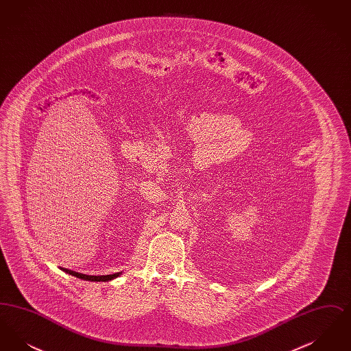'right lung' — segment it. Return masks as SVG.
Instances as JSON below:
<instances>
[{"mask_svg":"<svg viewBox=\"0 0 351 351\" xmlns=\"http://www.w3.org/2000/svg\"><path fill=\"white\" fill-rule=\"evenodd\" d=\"M63 271L67 272L69 275H72V276H76V278L83 279V280H89V282H108V280H112V279L117 278L118 275H119V274H113V275L92 276V275H84V274H80V272H75V271H71V269H67V268H63Z\"/></svg>","mask_w":351,"mask_h":351,"instance_id":"right-lung-1","label":"right lung"}]
</instances>
